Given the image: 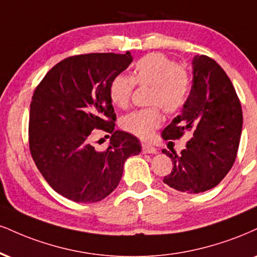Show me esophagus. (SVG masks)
<instances>
[{
    "label": "esophagus",
    "mask_w": 257,
    "mask_h": 257,
    "mask_svg": "<svg viewBox=\"0 0 257 257\" xmlns=\"http://www.w3.org/2000/svg\"><path fill=\"white\" fill-rule=\"evenodd\" d=\"M142 153H150V154H156L158 153L157 148H154L153 146L147 144H142Z\"/></svg>",
    "instance_id": "34e87169"
}]
</instances>
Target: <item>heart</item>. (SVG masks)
Listing matches in <instances>:
<instances>
[{
    "label": "heart",
    "instance_id": "obj_1",
    "mask_svg": "<svg viewBox=\"0 0 257 257\" xmlns=\"http://www.w3.org/2000/svg\"><path fill=\"white\" fill-rule=\"evenodd\" d=\"M135 85L150 86L148 103L154 106L132 111L120 119V126L140 139L152 138L162 124V112L181 111L189 98L191 80L183 67L164 54H148L135 63L132 76L118 74L109 85V95L113 105L124 109L131 101ZM159 106L157 107L156 105Z\"/></svg>",
    "mask_w": 257,
    "mask_h": 257
}]
</instances>
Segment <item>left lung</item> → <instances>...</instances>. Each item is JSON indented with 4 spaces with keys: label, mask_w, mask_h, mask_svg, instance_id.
<instances>
[{
    "label": "left lung",
    "mask_w": 257,
    "mask_h": 257,
    "mask_svg": "<svg viewBox=\"0 0 257 257\" xmlns=\"http://www.w3.org/2000/svg\"><path fill=\"white\" fill-rule=\"evenodd\" d=\"M242 124V106L227 74L211 57L196 55L187 104L162 133L164 140L185 133L190 139L179 154L163 150L174 165L164 183L187 194L218 185L236 160Z\"/></svg>",
    "instance_id": "left-lung-1"
}]
</instances>
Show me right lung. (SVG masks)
Here are the masks:
<instances>
[{
    "label": "right lung",
    "instance_id": "add662e5",
    "mask_svg": "<svg viewBox=\"0 0 257 257\" xmlns=\"http://www.w3.org/2000/svg\"><path fill=\"white\" fill-rule=\"evenodd\" d=\"M132 61L129 51L67 57L46 73L33 92L31 156L52 189L74 202L93 203L110 195L122 178L126 158L141 152L134 135L115 131L109 95L111 80ZM95 128L111 134L103 153L90 144Z\"/></svg>",
    "mask_w": 257,
    "mask_h": 257
}]
</instances>
